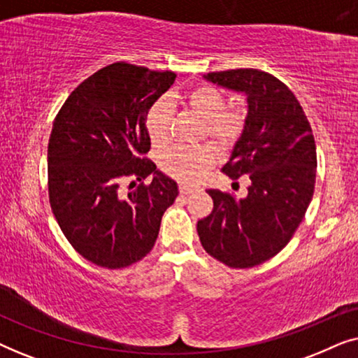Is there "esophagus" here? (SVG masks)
<instances>
[{"mask_svg":"<svg viewBox=\"0 0 358 358\" xmlns=\"http://www.w3.org/2000/svg\"><path fill=\"white\" fill-rule=\"evenodd\" d=\"M195 190H197V187H195V185H189V184H179V192L182 194V195H189V194L195 192Z\"/></svg>","mask_w":358,"mask_h":358,"instance_id":"1","label":"esophagus"}]
</instances>
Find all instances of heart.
<instances>
[{
  "instance_id": "heart-1",
  "label": "heart",
  "mask_w": 358,
  "mask_h": 358,
  "mask_svg": "<svg viewBox=\"0 0 358 358\" xmlns=\"http://www.w3.org/2000/svg\"><path fill=\"white\" fill-rule=\"evenodd\" d=\"M184 101L200 119L205 120V131L220 146H231L243 130V115L238 110L224 109V97L217 87L200 85L184 94ZM146 129L155 146L168 141L169 110L164 101H158L146 115ZM217 151L210 145L182 148L176 146L161 156V169L182 184H194L212 168Z\"/></svg>"
}]
</instances>
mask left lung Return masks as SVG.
Masks as SVG:
<instances>
[{
  "label": "left lung",
  "instance_id": "obj_1",
  "mask_svg": "<svg viewBox=\"0 0 358 358\" xmlns=\"http://www.w3.org/2000/svg\"><path fill=\"white\" fill-rule=\"evenodd\" d=\"M203 78L246 96L241 134L222 171L249 176L248 195L236 200L210 189L213 212L197 223L200 243L217 261L254 267L287 246L313 199L316 145L300 102L275 76L252 68Z\"/></svg>",
  "mask_w": 358,
  "mask_h": 358
}]
</instances>
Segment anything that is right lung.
Wrapping results in <instances>:
<instances>
[{
    "mask_svg": "<svg viewBox=\"0 0 358 358\" xmlns=\"http://www.w3.org/2000/svg\"><path fill=\"white\" fill-rule=\"evenodd\" d=\"M174 80L173 71L112 63L83 81L53 122L52 212L71 246L96 266L122 268L143 259L178 197V182L143 158L151 146L146 115ZM150 173V186L121 192L125 177Z\"/></svg>",
    "mask_w": 358,
    "mask_h": 358,
    "instance_id": "add662e5",
    "label": "right lung"
}]
</instances>
